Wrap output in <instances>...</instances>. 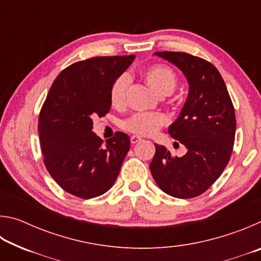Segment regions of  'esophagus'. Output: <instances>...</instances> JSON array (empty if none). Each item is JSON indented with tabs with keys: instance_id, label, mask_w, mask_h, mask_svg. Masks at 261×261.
<instances>
[{
	"instance_id": "obj_1",
	"label": "esophagus",
	"mask_w": 261,
	"mask_h": 261,
	"mask_svg": "<svg viewBox=\"0 0 261 261\" xmlns=\"http://www.w3.org/2000/svg\"><path fill=\"white\" fill-rule=\"evenodd\" d=\"M130 140H131V144H137V143H139V141L141 140V138L140 137H138V136H132L131 138H130Z\"/></svg>"
}]
</instances>
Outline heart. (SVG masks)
I'll list each match as a JSON object with an SVG mask.
<instances>
[{"instance_id":"heart-1","label":"heart","mask_w":261,"mask_h":261,"mask_svg":"<svg viewBox=\"0 0 261 261\" xmlns=\"http://www.w3.org/2000/svg\"><path fill=\"white\" fill-rule=\"evenodd\" d=\"M145 78L158 93L161 95L170 94L175 90L176 79L175 72L167 65L155 64L145 71ZM131 84L129 73H122L115 79L110 88V101L114 106L120 107L126 101L127 91ZM168 123V117L163 113L138 112L131 114L121 121V127L130 134L137 136H152L156 134L159 129Z\"/></svg>"}]
</instances>
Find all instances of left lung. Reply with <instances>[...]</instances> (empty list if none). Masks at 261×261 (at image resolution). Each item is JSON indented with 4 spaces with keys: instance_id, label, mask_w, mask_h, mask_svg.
Here are the masks:
<instances>
[{
    "instance_id": "1",
    "label": "left lung",
    "mask_w": 261,
    "mask_h": 261,
    "mask_svg": "<svg viewBox=\"0 0 261 261\" xmlns=\"http://www.w3.org/2000/svg\"><path fill=\"white\" fill-rule=\"evenodd\" d=\"M176 65L189 83L179 116L168 132L187 147L182 158L155 145L149 169L163 192L180 199L204 193L230 160L236 134L235 109L226 84L213 64L182 51H156Z\"/></svg>"
}]
</instances>
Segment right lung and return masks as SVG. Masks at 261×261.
Instances as JSON below:
<instances>
[{
    "mask_svg": "<svg viewBox=\"0 0 261 261\" xmlns=\"http://www.w3.org/2000/svg\"><path fill=\"white\" fill-rule=\"evenodd\" d=\"M135 55L100 56L76 62L53 83L39 115L43 162L55 182L73 196L91 199L107 192L130 149L126 134L106 141L96 136L93 118L110 110V88Z\"/></svg>",
    "mask_w": 261,
    "mask_h": 261,
    "instance_id": "obj_1",
    "label": "right lung"
}]
</instances>
